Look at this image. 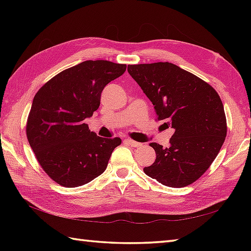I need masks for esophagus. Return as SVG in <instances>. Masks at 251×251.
Wrapping results in <instances>:
<instances>
[{
	"mask_svg": "<svg viewBox=\"0 0 251 251\" xmlns=\"http://www.w3.org/2000/svg\"><path fill=\"white\" fill-rule=\"evenodd\" d=\"M125 141H126L127 143H128V145H129L130 147H132V148L140 147V145H141V143L137 142V141H135V140H131V139H129V138H127V139H125Z\"/></svg>",
	"mask_w": 251,
	"mask_h": 251,
	"instance_id": "34e87169",
	"label": "esophagus"
}]
</instances>
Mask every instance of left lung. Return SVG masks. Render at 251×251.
<instances>
[{
	"instance_id": "obj_1",
	"label": "left lung",
	"mask_w": 251,
	"mask_h": 251,
	"mask_svg": "<svg viewBox=\"0 0 251 251\" xmlns=\"http://www.w3.org/2000/svg\"><path fill=\"white\" fill-rule=\"evenodd\" d=\"M127 71L151 100L157 121H167L175 134L169 148L150 143L156 158L143 172L170 188L199 179L226 137V119L219 95L209 84L170 62L128 65Z\"/></svg>"
}]
</instances>
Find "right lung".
Returning a JSON list of instances; mask_svg holds the SVG:
<instances>
[{
	"instance_id": "1",
	"label": "right lung",
	"mask_w": 251,
	"mask_h": 251,
	"mask_svg": "<svg viewBox=\"0 0 251 251\" xmlns=\"http://www.w3.org/2000/svg\"><path fill=\"white\" fill-rule=\"evenodd\" d=\"M126 65L87 60L58 73L34 96L26 138L44 172L62 186L76 188L102 174L121 138H102L84 120L99 108L106 84Z\"/></svg>"
}]
</instances>
